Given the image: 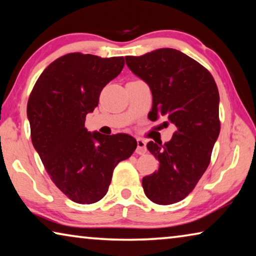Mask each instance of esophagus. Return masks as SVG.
<instances>
[{"label": "esophagus", "mask_w": 256, "mask_h": 256, "mask_svg": "<svg viewBox=\"0 0 256 256\" xmlns=\"http://www.w3.org/2000/svg\"><path fill=\"white\" fill-rule=\"evenodd\" d=\"M136 144H138V146H136V152L138 154H146V141L142 140V138H138Z\"/></svg>", "instance_id": "1"}]
</instances>
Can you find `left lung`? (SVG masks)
<instances>
[{
    "mask_svg": "<svg viewBox=\"0 0 256 256\" xmlns=\"http://www.w3.org/2000/svg\"><path fill=\"white\" fill-rule=\"evenodd\" d=\"M125 60L152 92L149 118L166 116L164 125L172 123L176 128L164 144H146L159 168L144 177V190L157 204L180 202L192 192L210 164L220 132L218 88L204 66L177 50L160 48L126 56Z\"/></svg>",
    "mask_w": 256,
    "mask_h": 256,
    "instance_id": "1",
    "label": "left lung"
}]
</instances>
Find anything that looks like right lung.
<instances>
[{"instance_id": "add662e5", "label": "right lung", "mask_w": 256, "mask_h": 256, "mask_svg": "<svg viewBox=\"0 0 256 256\" xmlns=\"http://www.w3.org/2000/svg\"><path fill=\"white\" fill-rule=\"evenodd\" d=\"M123 66V56L63 55L45 68L29 96L34 148L53 183L80 204L106 196L116 164L131 157L138 146L128 134L104 136L84 128L86 116L98 106L102 88Z\"/></svg>"}]
</instances>
